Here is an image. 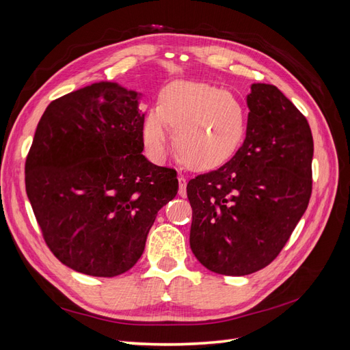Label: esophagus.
Wrapping results in <instances>:
<instances>
[{
	"label": "esophagus",
	"instance_id": "esophagus-1",
	"mask_svg": "<svg viewBox=\"0 0 350 350\" xmlns=\"http://www.w3.org/2000/svg\"><path fill=\"white\" fill-rule=\"evenodd\" d=\"M178 183H179V189H178V194L181 197L187 196V179L184 176H179L178 178Z\"/></svg>",
	"mask_w": 350,
	"mask_h": 350
}]
</instances>
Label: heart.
Segmentation results:
<instances>
[{"mask_svg": "<svg viewBox=\"0 0 350 350\" xmlns=\"http://www.w3.org/2000/svg\"><path fill=\"white\" fill-rule=\"evenodd\" d=\"M174 129V146L181 161L207 167L232 153L245 129L241 103L224 89L207 83L175 81L161 93V103L146 113L143 139L154 159L166 154V129Z\"/></svg>", "mask_w": 350, "mask_h": 350, "instance_id": "b5f03b06", "label": "heart"}]
</instances>
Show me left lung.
<instances>
[{"label": "left lung", "instance_id": "1", "mask_svg": "<svg viewBox=\"0 0 350 350\" xmlns=\"http://www.w3.org/2000/svg\"><path fill=\"white\" fill-rule=\"evenodd\" d=\"M247 135L217 169L189 179V247L225 276L256 273L276 258L308 207L314 142L299 109L273 84L247 98Z\"/></svg>", "mask_w": 350, "mask_h": 350}]
</instances>
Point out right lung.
<instances>
[{
	"label": "right lung",
	"mask_w": 350,
	"mask_h": 350,
	"mask_svg": "<svg viewBox=\"0 0 350 350\" xmlns=\"http://www.w3.org/2000/svg\"><path fill=\"white\" fill-rule=\"evenodd\" d=\"M135 92L99 81L52 100L26 157V193L51 252L96 278L129 271L157 211L178 193L176 171L142 154Z\"/></svg>",
	"instance_id": "right-lung-1"
}]
</instances>
